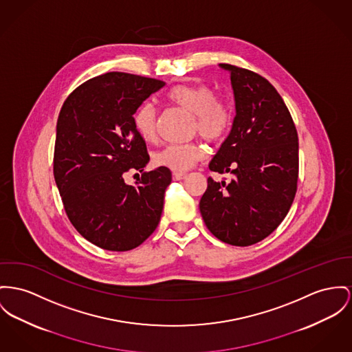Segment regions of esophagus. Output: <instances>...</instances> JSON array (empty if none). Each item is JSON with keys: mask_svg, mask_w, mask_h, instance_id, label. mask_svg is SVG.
Wrapping results in <instances>:
<instances>
[{"mask_svg": "<svg viewBox=\"0 0 352 352\" xmlns=\"http://www.w3.org/2000/svg\"><path fill=\"white\" fill-rule=\"evenodd\" d=\"M186 176H187L186 173H180V172H173V173H172V179L176 180V182L186 179Z\"/></svg>", "mask_w": 352, "mask_h": 352, "instance_id": "obj_1", "label": "esophagus"}]
</instances>
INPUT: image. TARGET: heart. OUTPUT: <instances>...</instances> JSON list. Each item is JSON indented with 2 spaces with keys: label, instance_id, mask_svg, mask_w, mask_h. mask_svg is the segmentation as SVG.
I'll use <instances>...</instances> for the list:
<instances>
[{
  "label": "heart",
  "instance_id": "obj_1",
  "mask_svg": "<svg viewBox=\"0 0 352 352\" xmlns=\"http://www.w3.org/2000/svg\"><path fill=\"white\" fill-rule=\"evenodd\" d=\"M165 97L173 107L192 115L190 135H199L210 142H219L231 131L234 122L232 108L228 101L219 98L211 87L180 84L170 88ZM156 121L157 112L151 102L141 104L133 113V126L142 140H155ZM201 157V148L196 142L168 144L155 153L153 162L175 172H184Z\"/></svg>",
  "mask_w": 352,
  "mask_h": 352
}]
</instances>
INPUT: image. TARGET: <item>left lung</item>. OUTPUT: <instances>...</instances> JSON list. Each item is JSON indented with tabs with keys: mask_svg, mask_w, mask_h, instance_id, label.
<instances>
[{
	"mask_svg": "<svg viewBox=\"0 0 352 352\" xmlns=\"http://www.w3.org/2000/svg\"><path fill=\"white\" fill-rule=\"evenodd\" d=\"M230 72L236 116L228 138L210 163L230 183L208 177L200 200L207 228L219 240L247 247L272 234L295 199L299 175L298 132L280 94L255 72Z\"/></svg>",
	"mask_w": 352,
	"mask_h": 352,
	"instance_id": "8db88e82",
	"label": "left lung"
}]
</instances>
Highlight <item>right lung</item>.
<instances>
[{"mask_svg": "<svg viewBox=\"0 0 352 352\" xmlns=\"http://www.w3.org/2000/svg\"><path fill=\"white\" fill-rule=\"evenodd\" d=\"M164 81L122 72L94 77L65 100L56 129L53 173L77 232L108 251L139 247L156 230L172 182L168 168L143 172L135 186L129 168L149 162L133 113Z\"/></svg>", "mask_w": 352, "mask_h": 352, "instance_id": "obj_1", "label": "right lung"}]
</instances>
